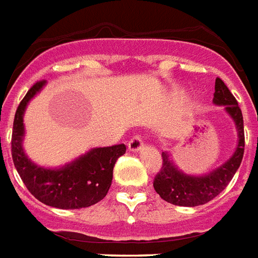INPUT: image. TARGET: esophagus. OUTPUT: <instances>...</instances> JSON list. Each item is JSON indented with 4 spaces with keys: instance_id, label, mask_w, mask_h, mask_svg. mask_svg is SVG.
I'll use <instances>...</instances> for the list:
<instances>
[{
    "instance_id": "obj_1",
    "label": "esophagus",
    "mask_w": 258,
    "mask_h": 258,
    "mask_svg": "<svg viewBox=\"0 0 258 258\" xmlns=\"http://www.w3.org/2000/svg\"><path fill=\"white\" fill-rule=\"evenodd\" d=\"M127 147L131 151H139V150H142L143 147V140L142 136L140 135H135V136L132 137L129 143H127Z\"/></svg>"
}]
</instances>
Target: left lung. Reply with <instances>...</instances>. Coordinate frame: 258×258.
<instances>
[{"label":"left lung","instance_id":"obj_1","mask_svg":"<svg viewBox=\"0 0 258 258\" xmlns=\"http://www.w3.org/2000/svg\"><path fill=\"white\" fill-rule=\"evenodd\" d=\"M213 101L219 106H225L227 112L234 118L239 136L238 148L231 159L227 161L221 168L202 177H192L183 174L176 169L168 155L162 152V166L155 174L152 184L157 194H159V197L169 204L177 205V206H199V205L208 204L209 201L216 198L228 185L229 181L234 177L235 172L240 166L245 152L243 116L236 99L229 92L224 81L220 78H216Z\"/></svg>","mask_w":258,"mask_h":258}]
</instances>
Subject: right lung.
<instances>
[{
	"label": "right lung",
	"mask_w": 258,
	"mask_h": 258,
	"mask_svg": "<svg viewBox=\"0 0 258 258\" xmlns=\"http://www.w3.org/2000/svg\"><path fill=\"white\" fill-rule=\"evenodd\" d=\"M45 85V80L35 82L20 101L13 119L11 151L15 168L24 185L39 202L59 209H81L97 204L104 198L112 181L116 159L126 151L125 144L95 148L66 168L59 170L35 166L24 155L23 112L29 100Z\"/></svg>",
	"instance_id": "obj_1"
}]
</instances>
